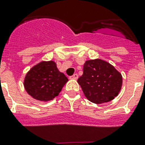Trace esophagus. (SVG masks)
Segmentation results:
<instances>
[{
  "mask_svg": "<svg viewBox=\"0 0 145 145\" xmlns=\"http://www.w3.org/2000/svg\"><path fill=\"white\" fill-rule=\"evenodd\" d=\"M69 78H70L71 80H76V79L78 78V74H74L72 75V76H71Z\"/></svg>",
  "mask_w": 145,
  "mask_h": 145,
  "instance_id": "34e87169",
  "label": "esophagus"
}]
</instances>
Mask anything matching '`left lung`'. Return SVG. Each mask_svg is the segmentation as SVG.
<instances>
[{"mask_svg":"<svg viewBox=\"0 0 145 145\" xmlns=\"http://www.w3.org/2000/svg\"><path fill=\"white\" fill-rule=\"evenodd\" d=\"M77 83L87 99L101 104L118 96L121 89L122 76L109 62L97 59L85 62L83 74Z\"/></svg>","mask_w":145,"mask_h":145,"instance_id":"8db88e82","label":"left lung"}]
</instances>
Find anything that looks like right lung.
I'll return each instance as SVG.
<instances>
[{"instance_id": "add662e5", "label": "right lung", "mask_w": 145, "mask_h": 145, "mask_svg": "<svg viewBox=\"0 0 145 145\" xmlns=\"http://www.w3.org/2000/svg\"><path fill=\"white\" fill-rule=\"evenodd\" d=\"M68 80L54 61H43L28 71L24 86L27 92L34 99L48 101L58 96Z\"/></svg>"}]
</instances>
